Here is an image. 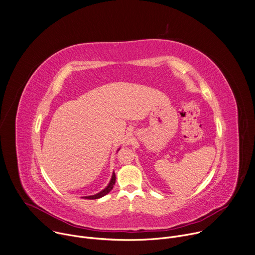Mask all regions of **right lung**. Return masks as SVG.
Returning a JSON list of instances; mask_svg holds the SVG:
<instances>
[{
  "mask_svg": "<svg viewBox=\"0 0 255 255\" xmlns=\"http://www.w3.org/2000/svg\"><path fill=\"white\" fill-rule=\"evenodd\" d=\"M115 181H116V176H115V173L113 172L112 174V177H111V180L109 182V184L107 185V187L105 189H103L102 191H100L99 193L95 194V195H90V196H85L84 198L85 199H98V198H101L103 196H105L106 194H108L112 189H113V186L115 184Z\"/></svg>",
  "mask_w": 255,
  "mask_h": 255,
  "instance_id": "add662e5",
  "label": "right lung"
}]
</instances>
